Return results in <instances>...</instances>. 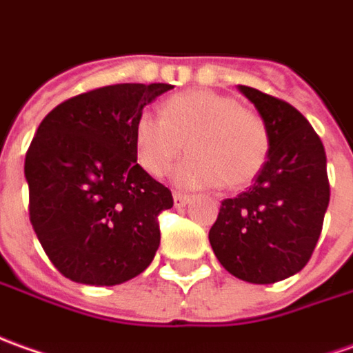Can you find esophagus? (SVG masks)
<instances>
[{"label":"esophagus","instance_id":"34e87169","mask_svg":"<svg viewBox=\"0 0 353 353\" xmlns=\"http://www.w3.org/2000/svg\"><path fill=\"white\" fill-rule=\"evenodd\" d=\"M189 199L191 196L185 195V193H174V205L176 207H185L187 203H189Z\"/></svg>","mask_w":353,"mask_h":353}]
</instances>
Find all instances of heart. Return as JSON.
Listing matches in <instances>:
<instances>
[{
	"label": "heart",
	"instance_id": "heart-1",
	"mask_svg": "<svg viewBox=\"0 0 353 353\" xmlns=\"http://www.w3.org/2000/svg\"><path fill=\"white\" fill-rule=\"evenodd\" d=\"M162 117L143 112L133 129L137 162L152 177L166 176L187 141L189 157L176 168L177 185L199 189L251 183L270 150L267 123L236 98L208 88L170 96Z\"/></svg>",
	"mask_w": 353,
	"mask_h": 353
}]
</instances>
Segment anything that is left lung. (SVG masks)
<instances>
[{
  "label": "left lung",
  "instance_id": "8db88e82",
  "mask_svg": "<svg viewBox=\"0 0 353 353\" xmlns=\"http://www.w3.org/2000/svg\"><path fill=\"white\" fill-rule=\"evenodd\" d=\"M267 123L270 150L255 183L224 199L208 239L220 265L251 284L294 276L315 251L330 201L327 154L288 102L237 85Z\"/></svg>",
  "mask_w": 353,
  "mask_h": 353
}]
</instances>
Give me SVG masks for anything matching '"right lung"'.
I'll return each mask as SVG.
<instances>
[{
    "instance_id": "right-lung-1",
    "label": "right lung",
    "mask_w": 353,
    "mask_h": 353,
    "mask_svg": "<svg viewBox=\"0 0 353 353\" xmlns=\"http://www.w3.org/2000/svg\"><path fill=\"white\" fill-rule=\"evenodd\" d=\"M166 83H123L73 96L42 119L25 158L38 241L69 280L116 286L141 274L160 245L172 191L137 164L133 129Z\"/></svg>"
}]
</instances>
